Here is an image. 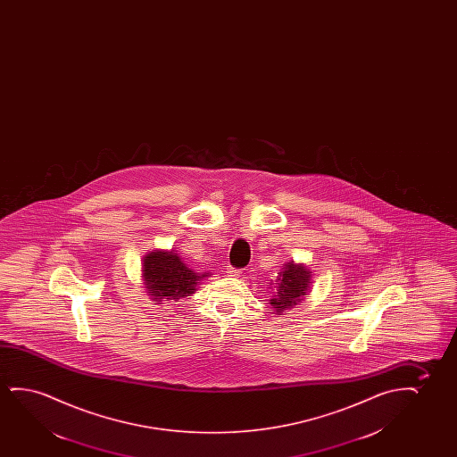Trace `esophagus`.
<instances>
[{"instance_id": "obj_1", "label": "esophagus", "mask_w": 457, "mask_h": 457, "mask_svg": "<svg viewBox=\"0 0 457 457\" xmlns=\"http://www.w3.org/2000/svg\"><path fill=\"white\" fill-rule=\"evenodd\" d=\"M226 273H228V276H231V278H238L242 271H240V270L234 269V267H228V269H226Z\"/></svg>"}]
</instances>
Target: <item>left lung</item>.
<instances>
[{
	"label": "left lung",
	"mask_w": 457,
	"mask_h": 457,
	"mask_svg": "<svg viewBox=\"0 0 457 457\" xmlns=\"http://www.w3.org/2000/svg\"><path fill=\"white\" fill-rule=\"evenodd\" d=\"M273 284L275 292L270 304L278 315H281L284 311L294 309L304 300L312 284V271L304 263L288 261L284 263Z\"/></svg>",
	"instance_id": "left-lung-1"
}]
</instances>
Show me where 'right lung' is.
Instances as JSON below:
<instances>
[{
  "label": "right lung",
  "mask_w": 457,
  "mask_h": 457,
  "mask_svg": "<svg viewBox=\"0 0 457 457\" xmlns=\"http://www.w3.org/2000/svg\"><path fill=\"white\" fill-rule=\"evenodd\" d=\"M207 276L187 267L175 250H153L142 259L145 290L154 304L190 296Z\"/></svg>",
  "instance_id": "obj_1"
}]
</instances>
